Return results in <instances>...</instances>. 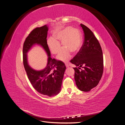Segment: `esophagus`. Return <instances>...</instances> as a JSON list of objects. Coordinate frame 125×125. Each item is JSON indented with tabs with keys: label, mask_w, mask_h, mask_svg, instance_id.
Masks as SVG:
<instances>
[{
	"label": "esophagus",
	"mask_w": 125,
	"mask_h": 125,
	"mask_svg": "<svg viewBox=\"0 0 125 125\" xmlns=\"http://www.w3.org/2000/svg\"><path fill=\"white\" fill-rule=\"evenodd\" d=\"M66 67H68L69 66V64H68V63H66Z\"/></svg>",
	"instance_id": "34e87169"
}]
</instances>
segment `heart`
Listing matches in <instances>:
<instances>
[{
	"label": "heart",
	"mask_w": 125,
	"mask_h": 125,
	"mask_svg": "<svg viewBox=\"0 0 125 125\" xmlns=\"http://www.w3.org/2000/svg\"><path fill=\"white\" fill-rule=\"evenodd\" d=\"M53 36L54 38L49 37L47 40V44L53 54H57L61 48V44L58 41H62L64 46L57 56L59 60L67 61L70 57L71 51L76 52L82 46V34L80 30L77 28L65 27L55 31Z\"/></svg>",
	"instance_id": "obj_1"
}]
</instances>
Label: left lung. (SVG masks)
<instances>
[{"label":"left lung","instance_id":"8db88e82","mask_svg":"<svg viewBox=\"0 0 125 125\" xmlns=\"http://www.w3.org/2000/svg\"><path fill=\"white\" fill-rule=\"evenodd\" d=\"M80 26L84 32V42L70 62L78 67L73 68L77 87L82 91L89 92L98 85L103 75V52L93 32L84 24Z\"/></svg>","mask_w":125,"mask_h":125}]
</instances>
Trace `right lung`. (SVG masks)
<instances>
[{
    "label": "right lung",
    "mask_w": 125,
    "mask_h": 125,
    "mask_svg": "<svg viewBox=\"0 0 125 125\" xmlns=\"http://www.w3.org/2000/svg\"><path fill=\"white\" fill-rule=\"evenodd\" d=\"M48 27L45 25L34 29L25 39L23 46V61L24 68L32 86L39 93L51 97L60 91L64 74L66 69L65 64L59 60L52 59L47 44ZM41 45L47 52L48 63L47 67L41 71L33 70L27 61V53L33 44Z\"/></svg>",
    "instance_id": "1"
}]
</instances>
